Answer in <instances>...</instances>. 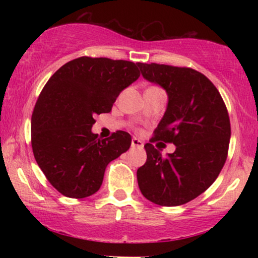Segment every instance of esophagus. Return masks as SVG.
<instances>
[{
  "label": "esophagus",
  "instance_id": "esophagus-1",
  "mask_svg": "<svg viewBox=\"0 0 258 258\" xmlns=\"http://www.w3.org/2000/svg\"><path fill=\"white\" fill-rule=\"evenodd\" d=\"M131 146H132L133 148H139V149H141V148H143L144 143L141 141V139H138V138H132Z\"/></svg>",
  "mask_w": 258,
  "mask_h": 258
}]
</instances>
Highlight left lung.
Instances as JSON below:
<instances>
[{"mask_svg":"<svg viewBox=\"0 0 258 258\" xmlns=\"http://www.w3.org/2000/svg\"><path fill=\"white\" fill-rule=\"evenodd\" d=\"M147 81L164 88L167 106L154 141L173 143L162 156L147 143V161L137 170L142 194L161 206H178L209 188L226 162L230 138L229 116L223 99L205 75L189 68L138 64Z\"/></svg>","mask_w":258,"mask_h":258,"instance_id":"left-lung-1","label":"left lung"}]
</instances>
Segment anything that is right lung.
I'll use <instances>...</instances> for the list:
<instances>
[{
	"label": "right lung",
	"instance_id": "add662e5",
	"mask_svg": "<svg viewBox=\"0 0 258 258\" xmlns=\"http://www.w3.org/2000/svg\"><path fill=\"white\" fill-rule=\"evenodd\" d=\"M139 63L81 57L52 75L31 116V146L44 176L68 198L99 190L105 168L131 147L130 133L100 139L94 116L109 112L119 94L137 81Z\"/></svg>",
	"mask_w": 258,
	"mask_h": 258
}]
</instances>
